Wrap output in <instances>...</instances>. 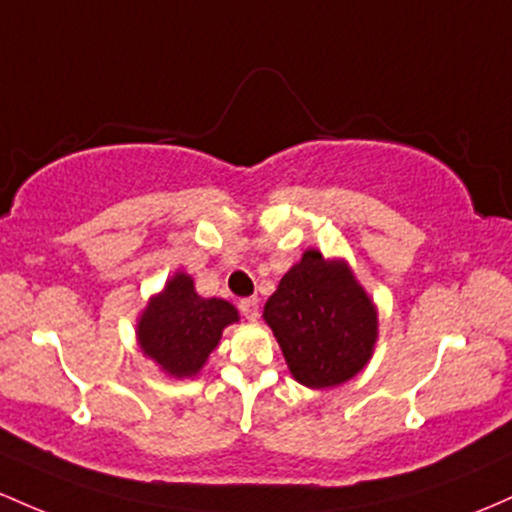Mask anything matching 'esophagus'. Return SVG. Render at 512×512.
<instances>
[{"label":"esophagus","mask_w":512,"mask_h":512,"mask_svg":"<svg viewBox=\"0 0 512 512\" xmlns=\"http://www.w3.org/2000/svg\"><path fill=\"white\" fill-rule=\"evenodd\" d=\"M239 312L244 314V317L249 319V321H256L258 319V312H261V309H258L256 297H244V300L239 302Z\"/></svg>","instance_id":"esophagus-1"}]
</instances>
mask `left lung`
<instances>
[{
    "instance_id": "1",
    "label": "left lung",
    "mask_w": 512,
    "mask_h": 512,
    "mask_svg": "<svg viewBox=\"0 0 512 512\" xmlns=\"http://www.w3.org/2000/svg\"><path fill=\"white\" fill-rule=\"evenodd\" d=\"M290 367L304 387H336L358 375L377 341L375 304L346 263L304 251L263 307Z\"/></svg>"
}]
</instances>
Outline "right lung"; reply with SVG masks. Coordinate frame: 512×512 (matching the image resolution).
Listing matches in <instances>:
<instances>
[{
  "mask_svg": "<svg viewBox=\"0 0 512 512\" xmlns=\"http://www.w3.org/2000/svg\"><path fill=\"white\" fill-rule=\"evenodd\" d=\"M237 309L225 300H203L186 273H176L142 314L140 346L162 370L191 377L220 343L222 329L237 321Z\"/></svg>",
  "mask_w": 512,
  "mask_h": 512,
  "instance_id": "obj_1",
  "label": "right lung"
}]
</instances>
